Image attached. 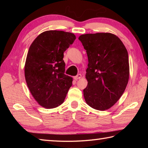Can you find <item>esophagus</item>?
Returning a JSON list of instances; mask_svg holds the SVG:
<instances>
[{"instance_id": "obj_1", "label": "esophagus", "mask_w": 148, "mask_h": 148, "mask_svg": "<svg viewBox=\"0 0 148 148\" xmlns=\"http://www.w3.org/2000/svg\"><path fill=\"white\" fill-rule=\"evenodd\" d=\"M82 77V75L80 74H77V76H74V79H75V80H77V79H80Z\"/></svg>"}]
</instances>
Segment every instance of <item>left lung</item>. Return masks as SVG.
<instances>
[{
    "mask_svg": "<svg viewBox=\"0 0 148 148\" xmlns=\"http://www.w3.org/2000/svg\"><path fill=\"white\" fill-rule=\"evenodd\" d=\"M88 57L84 89L87 104L102 111L111 108L123 93L129 77L128 52L111 33L82 34L79 38Z\"/></svg>",
    "mask_w": 148,
    "mask_h": 148,
    "instance_id": "1",
    "label": "left lung"
}]
</instances>
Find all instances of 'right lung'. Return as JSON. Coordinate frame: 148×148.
<instances>
[{"instance_id": "obj_1", "label": "right lung", "mask_w": 148, "mask_h": 148, "mask_svg": "<svg viewBox=\"0 0 148 148\" xmlns=\"http://www.w3.org/2000/svg\"><path fill=\"white\" fill-rule=\"evenodd\" d=\"M75 40L73 33L48 31L38 35L29 47L25 76L32 95L42 106H59L72 86V77L64 74L63 57Z\"/></svg>"}]
</instances>
